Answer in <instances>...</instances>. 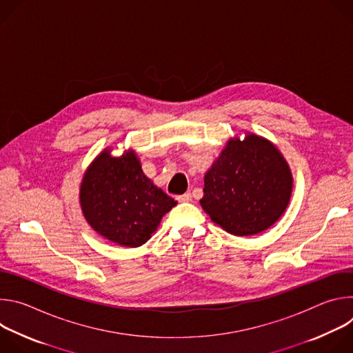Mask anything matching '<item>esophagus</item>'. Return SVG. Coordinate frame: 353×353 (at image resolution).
<instances>
[{"mask_svg":"<svg viewBox=\"0 0 353 353\" xmlns=\"http://www.w3.org/2000/svg\"><path fill=\"white\" fill-rule=\"evenodd\" d=\"M177 199L180 201V203H188V201H191V194H190V192H185V194L177 196Z\"/></svg>","mask_w":353,"mask_h":353,"instance_id":"1","label":"esophagus"}]
</instances>
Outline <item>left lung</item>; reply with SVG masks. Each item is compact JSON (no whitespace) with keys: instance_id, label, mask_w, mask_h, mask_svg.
Here are the masks:
<instances>
[{"instance_id":"8db88e82","label":"left lung","mask_w":353,"mask_h":353,"mask_svg":"<svg viewBox=\"0 0 353 353\" xmlns=\"http://www.w3.org/2000/svg\"><path fill=\"white\" fill-rule=\"evenodd\" d=\"M293 190L292 170L267 138L245 132L229 138L204 176L199 199L211 221L234 236L271 228L286 211Z\"/></svg>"}]
</instances>
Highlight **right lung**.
<instances>
[{
  "mask_svg": "<svg viewBox=\"0 0 353 353\" xmlns=\"http://www.w3.org/2000/svg\"><path fill=\"white\" fill-rule=\"evenodd\" d=\"M79 204L96 233L119 245L139 247L157 232L177 201L143 174L135 150L113 157L106 148L82 177Z\"/></svg>",
  "mask_w": 353,
  "mask_h": 353,
  "instance_id": "add662e5",
  "label": "right lung"
}]
</instances>
